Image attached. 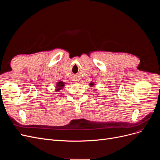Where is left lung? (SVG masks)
I'll return each instance as SVG.
<instances>
[{"instance_id": "left-lung-1", "label": "left lung", "mask_w": 160, "mask_h": 160, "mask_svg": "<svg viewBox=\"0 0 160 160\" xmlns=\"http://www.w3.org/2000/svg\"><path fill=\"white\" fill-rule=\"evenodd\" d=\"M94 85H95V83H93V81H91L90 83H89V86H90V87H93V86H94Z\"/></svg>"}]
</instances>
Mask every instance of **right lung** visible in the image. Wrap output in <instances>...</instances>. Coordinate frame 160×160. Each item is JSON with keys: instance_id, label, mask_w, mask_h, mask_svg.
I'll return each mask as SVG.
<instances>
[{"instance_id": "1", "label": "right lung", "mask_w": 160, "mask_h": 160, "mask_svg": "<svg viewBox=\"0 0 160 160\" xmlns=\"http://www.w3.org/2000/svg\"><path fill=\"white\" fill-rule=\"evenodd\" d=\"M67 83H65V82H63L62 81L60 80L58 82H57L56 84H55V91H60L61 89H63L65 88V85H66Z\"/></svg>"}]
</instances>
